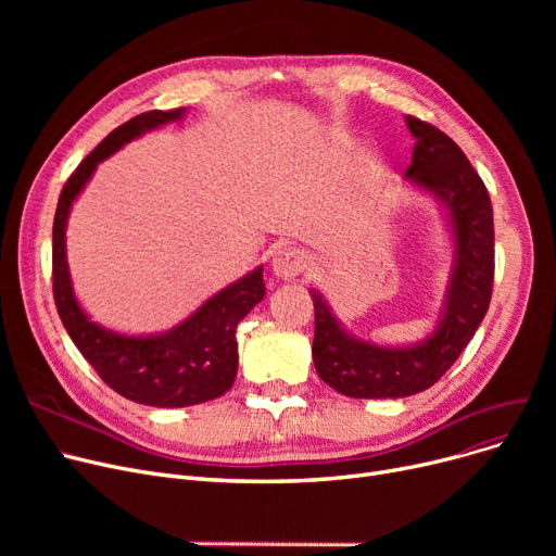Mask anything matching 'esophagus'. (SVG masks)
<instances>
[{
	"label": "esophagus",
	"mask_w": 556,
	"mask_h": 556,
	"mask_svg": "<svg viewBox=\"0 0 556 556\" xmlns=\"http://www.w3.org/2000/svg\"><path fill=\"white\" fill-rule=\"evenodd\" d=\"M308 266V254L300 248H279L275 254H273V261H270V268H273V275L277 279H283V281H290L300 277Z\"/></svg>",
	"instance_id": "1"
}]
</instances>
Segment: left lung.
<instances>
[{"mask_svg":"<svg viewBox=\"0 0 556 556\" xmlns=\"http://www.w3.org/2000/svg\"><path fill=\"white\" fill-rule=\"evenodd\" d=\"M415 137L403 182L440 202L451 273L437 319L417 342L381 344L349 331L317 288L313 363L323 381L352 399H403L434 386L476 336L493 286V210L480 175L459 146L426 122L405 116Z\"/></svg>","mask_w":556,"mask_h":556,"instance_id":"obj_1","label":"left lung"}]
</instances>
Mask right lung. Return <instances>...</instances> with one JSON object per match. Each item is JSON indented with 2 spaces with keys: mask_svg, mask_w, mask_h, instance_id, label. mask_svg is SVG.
Here are the masks:
<instances>
[{
  "mask_svg": "<svg viewBox=\"0 0 556 556\" xmlns=\"http://www.w3.org/2000/svg\"><path fill=\"white\" fill-rule=\"evenodd\" d=\"M185 114L187 108L151 110L112 130L72 173L53 218V300L72 342L114 392L153 407L198 405L231 390L239 371L237 327L266 295L263 266L204 300L173 329L130 336L94 323L80 306L67 263L65 231L76 198L103 160L146 132L185 119Z\"/></svg>",
  "mask_w": 556,
  "mask_h": 556,
  "instance_id": "right-lung-1",
  "label": "right lung"
}]
</instances>
